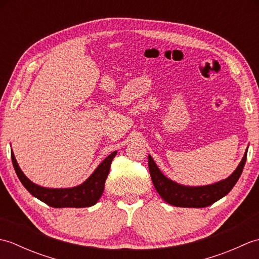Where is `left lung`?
<instances>
[{
	"label": "left lung",
	"instance_id": "left-lung-1",
	"mask_svg": "<svg viewBox=\"0 0 259 259\" xmlns=\"http://www.w3.org/2000/svg\"><path fill=\"white\" fill-rule=\"evenodd\" d=\"M247 150L238 167L227 179L208 186L188 187L175 183L161 174L150 155L148 156V166H149L152 184L164 201L176 207L203 208L222 199L233 189L243 172L247 158Z\"/></svg>",
	"mask_w": 259,
	"mask_h": 259
}]
</instances>
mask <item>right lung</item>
<instances>
[{
	"mask_svg": "<svg viewBox=\"0 0 259 259\" xmlns=\"http://www.w3.org/2000/svg\"><path fill=\"white\" fill-rule=\"evenodd\" d=\"M117 155V151H113L104 160L99 164L89 178L80 186L73 187V188H64V189H53L45 188V187L37 186L33 184L31 180L25 177L22 172L18 162L15 160L14 153L11 150V158H12L13 167L20 181L26 190L32 196L37 199L46 202L47 205L53 208H64V207H73V208H83L91 207L97 203L102 196L104 190V183L109 175L110 166H111L112 159Z\"/></svg>",
	"mask_w": 259,
	"mask_h": 259,
	"instance_id": "1",
	"label": "right lung"
}]
</instances>
